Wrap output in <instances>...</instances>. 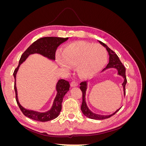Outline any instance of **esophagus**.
Wrapping results in <instances>:
<instances>
[{"mask_svg":"<svg viewBox=\"0 0 146 146\" xmlns=\"http://www.w3.org/2000/svg\"><path fill=\"white\" fill-rule=\"evenodd\" d=\"M70 86H71L72 87L77 86H78V83L76 80H72L71 82V83H70Z\"/></svg>","mask_w":146,"mask_h":146,"instance_id":"obj_1","label":"esophagus"}]
</instances>
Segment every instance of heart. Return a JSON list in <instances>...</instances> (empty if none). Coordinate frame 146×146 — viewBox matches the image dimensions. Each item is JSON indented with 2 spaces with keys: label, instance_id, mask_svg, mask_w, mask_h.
Segmentation results:
<instances>
[{
  "label": "heart",
  "instance_id": "heart-1",
  "mask_svg": "<svg viewBox=\"0 0 146 146\" xmlns=\"http://www.w3.org/2000/svg\"><path fill=\"white\" fill-rule=\"evenodd\" d=\"M107 60V52L104 46L83 41L69 44L63 48L62 55H56L57 62L65 70L76 66L78 76L82 78H89L99 73Z\"/></svg>",
  "mask_w": 146,
  "mask_h": 146
}]
</instances>
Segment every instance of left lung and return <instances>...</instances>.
<instances>
[{"mask_svg": "<svg viewBox=\"0 0 146 146\" xmlns=\"http://www.w3.org/2000/svg\"><path fill=\"white\" fill-rule=\"evenodd\" d=\"M99 41L102 45H103L104 47L107 48V50L108 52V54L110 55L109 63L107 64V67L104 69V70L108 68H115L117 69L119 75L122 76L123 78H124V81H123V83H122V86L123 88V92H124V96H125V85L127 82L126 76H125V66H123V64L121 63V61H120V60H119L117 55L115 54V52L113 51L111 49H110V48L106 45L105 43L100 41ZM80 88L82 92V104L81 105V110L84 115L86 116V117L92 119H96V120H103V119H107L112 116L113 115H114V114H115L119 110L121 109L119 108L113 114H111V115H107V116L100 115V114H98L91 112L89 110V108H88L86 104V101H85V95H86V90L87 88V83L85 81L82 82L80 84Z\"/></svg>", "mask_w": 146, "mask_h": 146, "instance_id": "obj_1", "label": "left lung"}]
</instances>
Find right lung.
Returning <instances> with one entry per match:
<instances>
[{
    "mask_svg": "<svg viewBox=\"0 0 146 146\" xmlns=\"http://www.w3.org/2000/svg\"><path fill=\"white\" fill-rule=\"evenodd\" d=\"M68 38H59V37H44L38 39L31 44L26 50L23 55H21L19 60L18 66L15 69L13 76L15 77V86L14 89L16 94V100L18 105L21 111L23 112L25 116L35 121L40 122L49 121L58 117L61 110V103L64 95L69 90L70 84L68 81L63 79L59 80L56 84L57 94L54 101L52 107L50 110L45 113H39L32 110H29L24 108L19 104L17 99V89L16 86V76L17 70L19 69L21 63H23L27 57L33 54H39L48 58L51 60H55V52L57 47L61 44L67 41Z\"/></svg>",
    "mask_w": 146,
    "mask_h": 146,
    "instance_id": "obj_1",
    "label": "right lung"
}]
</instances>
